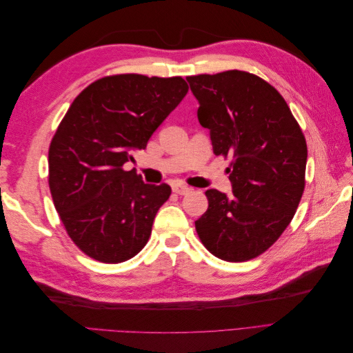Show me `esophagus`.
<instances>
[{"mask_svg": "<svg viewBox=\"0 0 353 353\" xmlns=\"http://www.w3.org/2000/svg\"><path fill=\"white\" fill-rule=\"evenodd\" d=\"M172 191H174L175 194L184 196V194L190 193V188L187 185H184V184H175V185H172Z\"/></svg>", "mask_w": 353, "mask_h": 353, "instance_id": "esophagus-1", "label": "esophagus"}]
</instances>
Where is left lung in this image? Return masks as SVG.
I'll return each instance as SVG.
<instances>
[{
  "instance_id": "1",
  "label": "left lung",
  "mask_w": 353,
  "mask_h": 353,
  "mask_svg": "<svg viewBox=\"0 0 353 353\" xmlns=\"http://www.w3.org/2000/svg\"><path fill=\"white\" fill-rule=\"evenodd\" d=\"M213 153L231 157L232 193L208 190L196 221L203 245L227 262L268 250L292 222L305 190L307 147L283 95L243 70L187 78Z\"/></svg>"
}]
</instances>
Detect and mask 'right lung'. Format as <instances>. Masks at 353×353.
Here are the masks:
<instances>
[{
	"label": "right lung",
	"instance_id": "1",
	"mask_svg": "<svg viewBox=\"0 0 353 353\" xmlns=\"http://www.w3.org/2000/svg\"><path fill=\"white\" fill-rule=\"evenodd\" d=\"M181 77H105L73 100L48 150V185L69 237L90 258L121 263L147 244L168 184L125 170L185 97Z\"/></svg>",
	"mask_w": 353,
	"mask_h": 353
}]
</instances>
